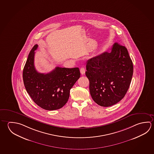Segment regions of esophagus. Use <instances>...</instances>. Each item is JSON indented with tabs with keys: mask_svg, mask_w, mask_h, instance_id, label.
Wrapping results in <instances>:
<instances>
[{
	"mask_svg": "<svg viewBox=\"0 0 154 154\" xmlns=\"http://www.w3.org/2000/svg\"><path fill=\"white\" fill-rule=\"evenodd\" d=\"M80 72H81V75H84L85 72V69L84 68H81L80 69Z\"/></svg>",
	"mask_w": 154,
	"mask_h": 154,
	"instance_id": "esophagus-1",
	"label": "esophagus"
}]
</instances>
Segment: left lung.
Wrapping results in <instances>:
<instances>
[{
  "label": "left lung",
  "mask_w": 154,
  "mask_h": 154,
  "mask_svg": "<svg viewBox=\"0 0 154 154\" xmlns=\"http://www.w3.org/2000/svg\"><path fill=\"white\" fill-rule=\"evenodd\" d=\"M86 69L90 94L98 105L110 106L123 98L133 75L132 60L125 46L115 43L110 53L88 60Z\"/></svg>",
  "instance_id": "left-lung-1"
}]
</instances>
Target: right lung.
<instances>
[{"label": "right lung", "mask_w": 154, "mask_h": 154, "mask_svg": "<svg viewBox=\"0 0 154 154\" xmlns=\"http://www.w3.org/2000/svg\"><path fill=\"white\" fill-rule=\"evenodd\" d=\"M35 44L28 56L23 72L25 89L36 104L47 110L62 108L68 102L70 90L80 77L78 68L56 67L48 73L37 72L34 65Z\"/></svg>", "instance_id": "right-lung-1"}]
</instances>
